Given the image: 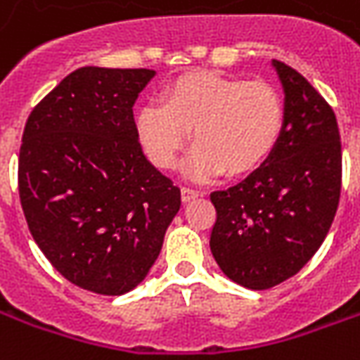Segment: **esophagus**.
I'll list each match as a JSON object with an SVG mask.
<instances>
[{"label":"esophagus","mask_w":360,"mask_h":360,"mask_svg":"<svg viewBox=\"0 0 360 360\" xmlns=\"http://www.w3.org/2000/svg\"><path fill=\"white\" fill-rule=\"evenodd\" d=\"M200 195L196 188H191V187H183L181 188V196H183V200L187 202V200H193V198H196V196Z\"/></svg>","instance_id":"34e87169"}]
</instances>
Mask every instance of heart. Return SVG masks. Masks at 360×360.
Instances as JSON below:
<instances>
[{"label": "heart", "mask_w": 360, "mask_h": 360, "mask_svg": "<svg viewBox=\"0 0 360 360\" xmlns=\"http://www.w3.org/2000/svg\"><path fill=\"white\" fill-rule=\"evenodd\" d=\"M283 123V100L271 84L212 71L179 77L162 102L150 100L136 113L139 139L162 169L177 164L193 129L187 172L200 181L257 169L278 146Z\"/></svg>", "instance_id": "obj_1"}]
</instances>
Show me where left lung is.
<instances>
[{"label": "left lung", "instance_id": "8db88e82", "mask_svg": "<svg viewBox=\"0 0 360 360\" xmlns=\"http://www.w3.org/2000/svg\"><path fill=\"white\" fill-rule=\"evenodd\" d=\"M285 90V123L266 164L210 200V249L227 278L270 289L314 257L341 195V141L332 105L293 67L274 59Z\"/></svg>", "mask_w": 360, "mask_h": 360}]
</instances>
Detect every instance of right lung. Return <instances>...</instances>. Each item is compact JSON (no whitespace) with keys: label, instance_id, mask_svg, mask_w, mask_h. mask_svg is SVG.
I'll use <instances>...</instances> for the list:
<instances>
[{"label":"right lung","instance_id":"add662e5","mask_svg":"<svg viewBox=\"0 0 360 360\" xmlns=\"http://www.w3.org/2000/svg\"><path fill=\"white\" fill-rule=\"evenodd\" d=\"M152 69L81 67L30 111L19 196L30 235L73 285L123 295L146 278L181 191L144 158L133 105Z\"/></svg>","mask_w":360,"mask_h":360}]
</instances>
